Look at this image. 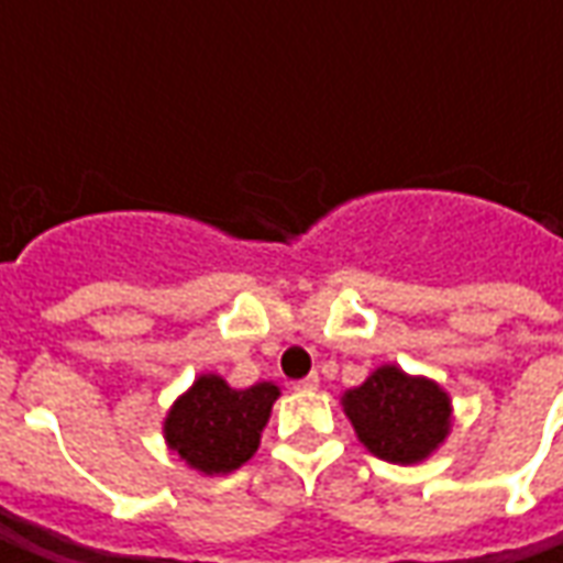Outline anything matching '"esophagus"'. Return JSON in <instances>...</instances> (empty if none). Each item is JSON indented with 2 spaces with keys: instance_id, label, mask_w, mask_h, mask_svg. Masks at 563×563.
<instances>
[{
  "instance_id": "1",
  "label": "esophagus",
  "mask_w": 563,
  "mask_h": 563,
  "mask_svg": "<svg viewBox=\"0 0 563 563\" xmlns=\"http://www.w3.org/2000/svg\"><path fill=\"white\" fill-rule=\"evenodd\" d=\"M295 389H298V391L319 389V377H317V374H307L305 379H298V383H295Z\"/></svg>"
}]
</instances>
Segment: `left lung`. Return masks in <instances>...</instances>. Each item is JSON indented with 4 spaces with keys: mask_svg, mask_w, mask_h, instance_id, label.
I'll list each match as a JSON object with an SVG mask.
<instances>
[{
    "mask_svg": "<svg viewBox=\"0 0 563 563\" xmlns=\"http://www.w3.org/2000/svg\"><path fill=\"white\" fill-rule=\"evenodd\" d=\"M343 410L355 434L377 459L416 464L428 459L449 434V395L437 383L383 365L343 395Z\"/></svg>",
    "mask_w": 563,
    "mask_h": 563,
    "instance_id": "8db88e82",
    "label": "left lung"
}]
</instances>
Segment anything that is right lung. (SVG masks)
<instances>
[{
  "label": "right lung",
  "instance_id": "add662e5",
  "mask_svg": "<svg viewBox=\"0 0 563 563\" xmlns=\"http://www.w3.org/2000/svg\"><path fill=\"white\" fill-rule=\"evenodd\" d=\"M277 395L274 383L232 389L217 374H205L168 410L165 440L189 467L208 476L238 471L258 449Z\"/></svg>",
  "mask_w": 563,
  "mask_h": 563
}]
</instances>
